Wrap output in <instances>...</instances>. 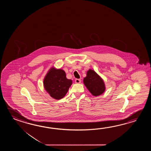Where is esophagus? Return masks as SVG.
I'll use <instances>...</instances> for the list:
<instances>
[{
  "mask_svg": "<svg viewBox=\"0 0 151 151\" xmlns=\"http://www.w3.org/2000/svg\"><path fill=\"white\" fill-rule=\"evenodd\" d=\"M75 82H76V83H81V80L79 79H76L75 80Z\"/></svg>",
  "mask_w": 151,
  "mask_h": 151,
  "instance_id": "obj_1",
  "label": "esophagus"
}]
</instances>
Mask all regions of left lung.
Returning <instances> with one entry per match:
<instances>
[{
    "label": "left lung",
    "instance_id": "left-lung-1",
    "mask_svg": "<svg viewBox=\"0 0 151 151\" xmlns=\"http://www.w3.org/2000/svg\"><path fill=\"white\" fill-rule=\"evenodd\" d=\"M83 82L85 86L94 96H99L106 90L103 79L91 69L87 71L86 77L83 78Z\"/></svg>",
    "mask_w": 151,
    "mask_h": 151
}]
</instances>
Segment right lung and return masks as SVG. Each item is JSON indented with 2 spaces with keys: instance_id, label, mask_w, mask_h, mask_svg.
Here are the masks:
<instances>
[{
  "instance_id": "obj_1",
  "label": "right lung",
  "mask_w": 151,
  "mask_h": 151,
  "mask_svg": "<svg viewBox=\"0 0 151 151\" xmlns=\"http://www.w3.org/2000/svg\"><path fill=\"white\" fill-rule=\"evenodd\" d=\"M43 84L46 91L52 98L59 100L68 93L72 81L66 78V73L63 70L53 66L46 74Z\"/></svg>"
}]
</instances>
